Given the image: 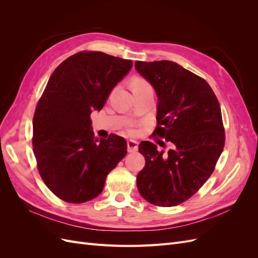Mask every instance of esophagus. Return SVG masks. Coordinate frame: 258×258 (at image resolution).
<instances>
[{"instance_id": "1", "label": "esophagus", "mask_w": 258, "mask_h": 258, "mask_svg": "<svg viewBox=\"0 0 258 258\" xmlns=\"http://www.w3.org/2000/svg\"><path fill=\"white\" fill-rule=\"evenodd\" d=\"M138 146H139V143L137 141H135V140H129V141L127 142V147H128V152L129 153L137 152L138 151Z\"/></svg>"}]
</instances>
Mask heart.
<instances>
[{"label":"heart","mask_w":258,"mask_h":258,"mask_svg":"<svg viewBox=\"0 0 258 258\" xmlns=\"http://www.w3.org/2000/svg\"><path fill=\"white\" fill-rule=\"evenodd\" d=\"M139 85H147V83L145 81H143V80H136L134 86H139ZM132 126H134V124H132V123L128 124V128H129L130 131L132 130Z\"/></svg>","instance_id":"b5f03b06"}]
</instances>
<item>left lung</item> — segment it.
I'll return each mask as SVG.
<instances>
[{
    "instance_id": "8db88e82",
    "label": "left lung",
    "mask_w": 258,
    "mask_h": 258,
    "mask_svg": "<svg viewBox=\"0 0 258 258\" xmlns=\"http://www.w3.org/2000/svg\"><path fill=\"white\" fill-rule=\"evenodd\" d=\"M135 67L158 97L153 136L173 144L166 153L150 141L140 143L145 166L137 176L138 190L154 206L175 207L208 181L224 150L220 102L206 80L175 62L136 61Z\"/></svg>"
}]
</instances>
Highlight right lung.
I'll list each match as a JSON object with an SVG mask.
<instances>
[{
	"label": "right lung",
	"mask_w": 258,
	"mask_h": 258,
	"mask_svg": "<svg viewBox=\"0 0 258 258\" xmlns=\"http://www.w3.org/2000/svg\"><path fill=\"white\" fill-rule=\"evenodd\" d=\"M131 68V60L84 50L52 72L34 112L32 144L38 173L61 200L83 204L96 198L126 156L123 138H95L90 114L102 110Z\"/></svg>",
	"instance_id": "add662e5"
}]
</instances>
